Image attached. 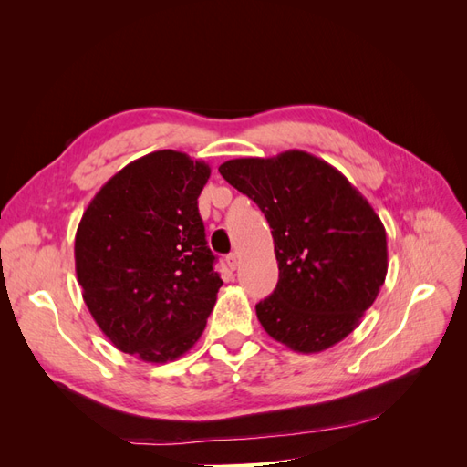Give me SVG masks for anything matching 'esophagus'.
<instances>
[{"instance_id": "34e87169", "label": "esophagus", "mask_w": 467, "mask_h": 467, "mask_svg": "<svg viewBox=\"0 0 467 467\" xmlns=\"http://www.w3.org/2000/svg\"><path fill=\"white\" fill-rule=\"evenodd\" d=\"M225 261H228V266H230V271H235L237 268V265H239V261H237V255L235 253H230L228 257H225Z\"/></svg>"}]
</instances>
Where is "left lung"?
<instances>
[{"instance_id":"obj_1","label":"left lung","mask_w":467,"mask_h":467,"mask_svg":"<svg viewBox=\"0 0 467 467\" xmlns=\"http://www.w3.org/2000/svg\"><path fill=\"white\" fill-rule=\"evenodd\" d=\"M218 171L271 225L278 285L255 306L263 329L304 355L343 341L388 273L386 230L374 208L341 171L300 150L230 160Z\"/></svg>"}]
</instances>
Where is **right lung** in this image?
<instances>
[{
	"instance_id": "obj_1",
	"label": "right lung",
	"mask_w": 467,
	"mask_h": 467,
	"mask_svg": "<svg viewBox=\"0 0 467 467\" xmlns=\"http://www.w3.org/2000/svg\"><path fill=\"white\" fill-rule=\"evenodd\" d=\"M204 161L151 151L110 177L76 234L83 302L109 341L163 364L199 341L222 278L206 245L199 196Z\"/></svg>"
}]
</instances>
